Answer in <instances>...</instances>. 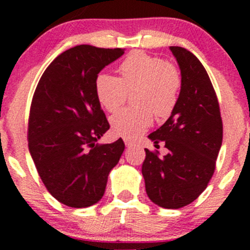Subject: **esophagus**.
Segmentation results:
<instances>
[{
	"mask_svg": "<svg viewBox=\"0 0 250 250\" xmlns=\"http://www.w3.org/2000/svg\"><path fill=\"white\" fill-rule=\"evenodd\" d=\"M123 141H125V146H127V147H130V146H133V141H131V140H129V139H125L123 140Z\"/></svg>",
	"mask_w": 250,
	"mask_h": 250,
	"instance_id": "obj_1",
	"label": "esophagus"
}]
</instances>
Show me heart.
<instances>
[{
  "label": "heart",
  "instance_id": "obj_1",
  "mask_svg": "<svg viewBox=\"0 0 250 250\" xmlns=\"http://www.w3.org/2000/svg\"><path fill=\"white\" fill-rule=\"evenodd\" d=\"M121 79L101 73L96 77L95 93L100 104L114 113L133 93L135 107L125 108L111 116V129L125 139H135L147 130L154 115L167 117L179 101L182 79L173 63L142 51L131 53L120 65Z\"/></svg>",
  "mask_w": 250,
  "mask_h": 250
}]
</instances>
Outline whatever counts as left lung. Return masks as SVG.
I'll list each match as a JSON object with an SVG mask.
<instances>
[{
  "label": "left lung",
  "mask_w": 250,
  "mask_h": 250,
  "mask_svg": "<svg viewBox=\"0 0 250 250\" xmlns=\"http://www.w3.org/2000/svg\"><path fill=\"white\" fill-rule=\"evenodd\" d=\"M181 70L179 101L165 125L149 139L168 154L146 150L142 175L148 197L155 205L179 209L189 205L207 188L213 177L222 145L223 125L213 84L193 53L170 47Z\"/></svg>",
  "instance_id": "8db88e82"
}]
</instances>
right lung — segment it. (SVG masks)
Returning a JSON list of instances; mask_svg holds the SVG:
<instances>
[{
	"label": "right lung",
	"mask_w": 250,
	"mask_h": 250,
	"mask_svg": "<svg viewBox=\"0 0 250 250\" xmlns=\"http://www.w3.org/2000/svg\"><path fill=\"white\" fill-rule=\"evenodd\" d=\"M123 54L121 48H70L48 65L34 93L28 122L30 155L47 190L68 207L99 202L125 150L122 139L96 143L110 125L95 93L100 71Z\"/></svg>",
	"instance_id": "1"
}]
</instances>
